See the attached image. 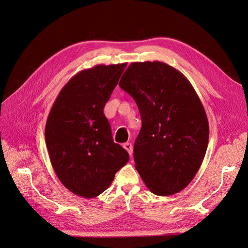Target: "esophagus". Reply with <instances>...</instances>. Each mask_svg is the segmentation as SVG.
Returning a JSON list of instances; mask_svg holds the SVG:
<instances>
[{
	"label": "esophagus",
	"instance_id": "obj_1",
	"mask_svg": "<svg viewBox=\"0 0 248 248\" xmlns=\"http://www.w3.org/2000/svg\"><path fill=\"white\" fill-rule=\"evenodd\" d=\"M123 148L126 150L127 152H128V154L130 156L132 155V145L130 144V142H125V144L123 145Z\"/></svg>",
	"mask_w": 248,
	"mask_h": 248
}]
</instances>
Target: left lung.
<instances>
[{
  "label": "left lung",
  "instance_id": "obj_1",
  "mask_svg": "<svg viewBox=\"0 0 248 248\" xmlns=\"http://www.w3.org/2000/svg\"><path fill=\"white\" fill-rule=\"evenodd\" d=\"M119 86L136 101L141 128L134 141L136 169L150 191L171 196L200 170L209 140L204 107L183 74L163 62H133Z\"/></svg>",
  "mask_w": 248,
  "mask_h": 248
}]
</instances>
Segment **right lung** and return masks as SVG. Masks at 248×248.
I'll return each mask as SVG.
<instances>
[{"label": "right lung", "mask_w": 248, "mask_h": 248, "mask_svg": "<svg viewBox=\"0 0 248 248\" xmlns=\"http://www.w3.org/2000/svg\"><path fill=\"white\" fill-rule=\"evenodd\" d=\"M127 63L96 65L63 87L47 117L46 142L51 166L67 189L92 199L108 188L129 160L112 140L103 108Z\"/></svg>", "instance_id": "obj_1"}]
</instances>
